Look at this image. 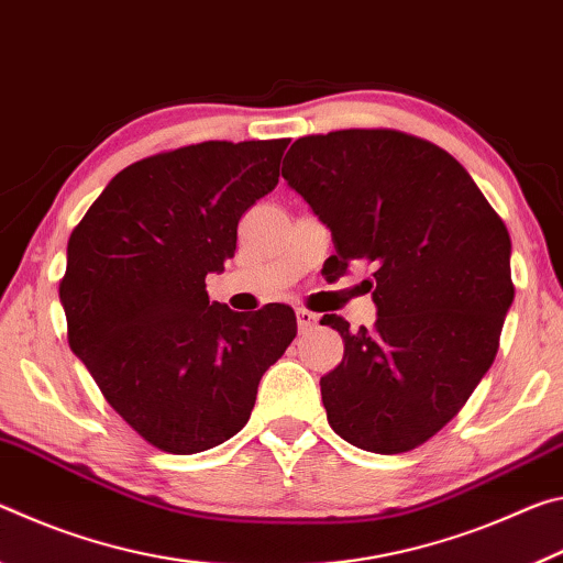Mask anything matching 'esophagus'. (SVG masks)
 <instances>
[{
  "instance_id": "34e87169",
  "label": "esophagus",
  "mask_w": 563,
  "mask_h": 563,
  "mask_svg": "<svg viewBox=\"0 0 563 563\" xmlns=\"http://www.w3.org/2000/svg\"><path fill=\"white\" fill-rule=\"evenodd\" d=\"M295 316H298V328H300V332H308L310 328H316L318 320H320V316H316V312H310V310H305V308L295 310Z\"/></svg>"
}]
</instances>
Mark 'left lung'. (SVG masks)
I'll return each instance as SVG.
<instances>
[{
  "label": "left lung",
  "mask_w": 563,
  "mask_h": 563,
  "mask_svg": "<svg viewBox=\"0 0 563 563\" xmlns=\"http://www.w3.org/2000/svg\"><path fill=\"white\" fill-rule=\"evenodd\" d=\"M283 178L330 228L332 273L375 265V325L320 320L345 342L320 379L328 422L360 450H415L460 412L497 357L514 300L507 225L460 161L395 129L302 136Z\"/></svg>",
  "instance_id": "8db88e82"
}]
</instances>
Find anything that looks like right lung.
<instances>
[{"label": "right lung", "mask_w": 563, "mask_h": 563, "mask_svg": "<svg viewBox=\"0 0 563 563\" xmlns=\"http://www.w3.org/2000/svg\"><path fill=\"white\" fill-rule=\"evenodd\" d=\"M288 139L203 141L141 158L74 228L59 298L66 338L107 402L161 452L196 454L251 419L265 369L298 335L288 305L211 302L238 221L278 186Z\"/></svg>", "instance_id": "1"}]
</instances>
